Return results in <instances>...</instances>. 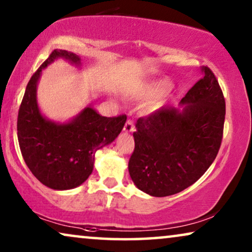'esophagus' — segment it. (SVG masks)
<instances>
[{
	"label": "esophagus",
	"instance_id": "1",
	"mask_svg": "<svg viewBox=\"0 0 252 252\" xmlns=\"http://www.w3.org/2000/svg\"><path fill=\"white\" fill-rule=\"evenodd\" d=\"M134 129H135V127H134L132 120H127L125 126H124V130H125L126 133H132L134 132Z\"/></svg>",
	"mask_w": 252,
	"mask_h": 252
}]
</instances>
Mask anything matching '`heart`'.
I'll use <instances>...</instances> for the list:
<instances>
[{"mask_svg":"<svg viewBox=\"0 0 252 252\" xmlns=\"http://www.w3.org/2000/svg\"><path fill=\"white\" fill-rule=\"evenodd\" d=\"M164 84L163 82H153V84H148L144 86H141V87L136 88L135 92H134V95L136 97L140 98H146V97H151V96L156 95L158 91H159L161 86Z\"/></svg>","mask_w":252,"mask_h":252,"instance_id":"heart-1","label":"heart"}]
</instances>
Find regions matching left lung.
<instances>
[{
	"instance_id": "8db88e82",
	"label": "left lung",
	"mask_w": 252,
	"mask_h": 252,
	"mask_svg": "<svg viewBox=\"0 0 252 252\" xmlns=\"http://www.w3.org/2000/svg\"><path fill=\"white\" fill-rule=\"evenodd\" d=\"M198 80L179 103L137 119L128 172L140 190L155 197L195 184L216 159L222 139L225 98L215 74Z\"/></svg>"
}]
</instances>
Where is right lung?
<instances>
[{
  "label": "right lung",
  "instance_id": "right-lung-1",
  "mask_svg": "<svg viewBox=\"0 0 252 252\" xmlns=\"http://www.w3.org/2000/svg\"><path fill=\"white\" fill-rule=\"evenodd\" d=\"M60 58L81 68L78 55L54 50L27 84L17 130L23 158L34 177L55 190H68L87 180L94 168L95 153L117 139L126 116L103 117L92 104L68 122L43 116L37 104V82L42 70Z\"/></svg>",
  "mask_w": 252,
  "mask_h": 252
}]
</instances>
